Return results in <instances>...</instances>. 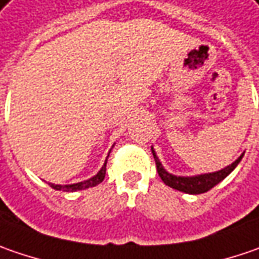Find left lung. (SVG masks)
Returning <instances> with one entry per match:
<instances>
[{"label":"left lung","mask_w":259,"mask_h":259,"mask_svg":"<svg viewBox=\"0 0 259 259\" xmlns=\"http://www.w3.org/2000/svg\"><path fill=\"white\" fill-rule=\"evenodd\" d=\"M152 149V153H153V158H155V162H156V169H158V174L161 177L163 183L168 187L174 188V190H178V191H183V193H187V194H201V193H206L210 188L219 184L222 180H225L228 175L231 174L232 171L238 166V163L241 162L242 153L241 156L232 162L231 165L222 168L219 171H214V172H207V174H198V175H191V177H183V175H174L171 172H168L163 165L159 161V158L156 156V152L153 148Z\"/></svg>","instance_id":"obj_1"}]
</instances>
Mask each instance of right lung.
<instances>
[{
	"label": "right lung",
	"mask_w": 259,
	"mask_h": 259,
	"mask_svg": "<svg viewBox=\"0 0 259 259\" xmlns=\"http://www.w3.org/2000/svg\"><path fill=\"white\" fill-rule=\"evenodd\" d=\"M110 155V153H108ZM108 159V156H107ZM107 159L104 165L101 166V169L97 172L94 177L85 180V181H81V183H75V184H66V186H61V184H52L49 183V186L55 190H59V191H78V190H85V188H90V187H96L98 186L100 183H103L104 177H106V165H107Z\"/></svg>",
	"instance_id": "1"
}]
</instances>
